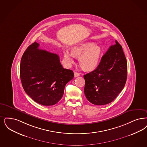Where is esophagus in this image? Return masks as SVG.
<instances>
[{
	"instance_id": "esophagus-1",
	"label": "esophagus",
	"mask_w": 147,
	"mask_h": 147,
	"mask_svg": "<svg viewBox=\"0 0 147 147\" xmlns=\"http://www.w3.org/2000/svg\"><path fill=\"white\" fill-rule=\"evenodd\" d=\"M80 73H78V72H75L74 73V77H78V76H80Z\"/></svg>"
}]
</instances>
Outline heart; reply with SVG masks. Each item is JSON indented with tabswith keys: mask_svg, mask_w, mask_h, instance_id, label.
<instances>
[{
	"mask_svg": "<svg viewBox=\"0 0 147 147\" xmlns=\"http://www.w3.org/2000/svg\"><path fill=\"white\" fill-rule=\"evenodd\" d=\"M66 63L70 65L74 63V58L79 57V63L83 69L92 70L99 63L102 49L92 42L80 43L71 49V53L67 50L63 51Z\"/></svg>",
	"mask_w": 147,
	"mask_h": 147,
	"instance_id": "obj_1",
	"label": "heart"
}]
</instances>
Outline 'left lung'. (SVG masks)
Masks as SVG:
<instances>
[{"label":"left lung","mask_w":147,"mask_h":147,"mask_svg":"<svg viewBox=\"0 0 147 147\" xmlns=\"http://www.w3.org/2000/svg\"><path fill=\"white\" fill-rule=\"evenodd\" d=\"M127 65L122 47L115 40L102 56L96 69L84 76V93L90 102L105 105L112 102L123 89Z\"/></svg>","instance_id":"1"}]
</instances>
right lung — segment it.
Here are the masks:
<instances>
[{
  "label": "right lung",
  "mask_w": 147,
  "mask_h": 147,
  "mask_svg": "<svg viewBox=\"0 0 147 147\" xmlns=\"http://www.w3.org/2000/svg\"><path fill=\"white\" fill-rule=\"evenodd\" d=\"M39 46L34 42L23 54L21 80L24 91L35 102L53 106L62 98L65 86L73 78L74 73L63 68L57 54L40 50Z\"/></svg>",
  "instance_id": "1"
}]
</instances>
